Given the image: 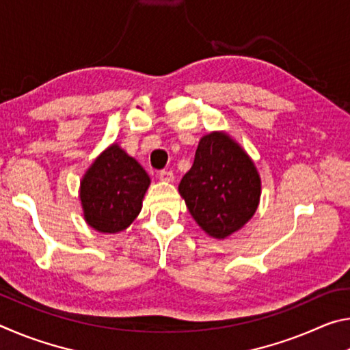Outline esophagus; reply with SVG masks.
I'll use <instances>...</instances> for the list:
<instances>
[{
    "label": "esophagus",
    "mask_w": 350,
    "mask_h": 350,
    "mask_svg": "<svg viewBox=\"0 0 350 350\" xmlns=\"http://www.w3.org/2000/svg\"><path fill=\"white\" fill-rule=\"evenodd\" d=\"M159 179H161L162 182H173V180H174V174H173V171L162 170L161 173H159Z\"/></svg>",
    "instance_id": "esophagus-1"
}]
</instances>
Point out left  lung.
Instances as JSON below:
<instances>
[{"label": "left lung", "instance_id": "1", "mask_svg": "<svg viewBox=\"0 0 350 350\" xmlns=\"http://www.w3.org/2000/svg\"><path fill=\"white\" fill-rule=\"evenodd\" d=\"M179 193L199 227L211 238L225 239L256 213L260 177L252 157L232 135L213 131L199 140Z\"/></svg>", "mask_w": 350, "mask_h": 350}]
</instances>
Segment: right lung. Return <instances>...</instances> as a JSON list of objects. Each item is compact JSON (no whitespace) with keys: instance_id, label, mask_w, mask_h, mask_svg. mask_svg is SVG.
I'll return each instance as SVG.
<instances>
[{"instance_id":"add662e5","label":"right lung","mask_w":350,"mask_h":350,"mask_svg":"<svg viewBox=\"0 0 350 350\" xmlns=\"http://www.w3.org/2000/svg\"><path fill=\"white\" fill-rule=\"evenodd\" d=\"M151 179L144 167L112 144L86 170L80 180L83 217L91 228L114 234L139 216Z\"/></svg>"}]
</instances>
